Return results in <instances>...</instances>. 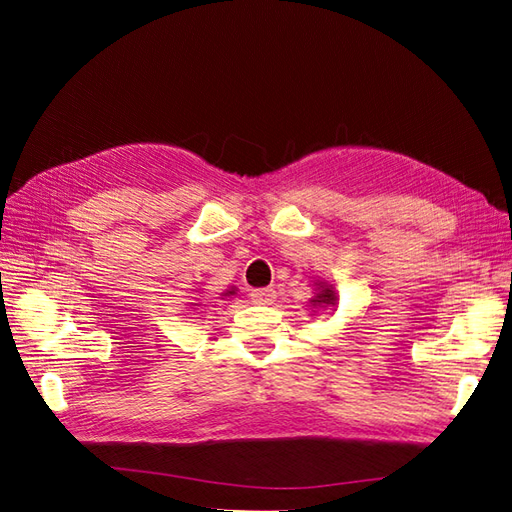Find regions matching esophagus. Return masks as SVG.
<instances>
[{"instance_id": "esophagus-1", "label": "esophagus", "mask_w": 512, "mask_h": 512, "mask_svg": "<svg viewBox=\"0 0 512 512\" xmlns=\"http://www.w3.org/2000/svg\"><path fill=\"white\" fill-rule=\"evenodd\" d=\"M275 290L273 288H258V290H252V303L256 305H271L275 301Z\"/></svg>"}]
</instances>
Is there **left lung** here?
<instances>
[{
  "label": "left lung",
  "instance_id": "8db88e82",
  "mask_svg": "<svg viewBox=\"0 0 512 512\" xmlns=\"http://www.w3.org/2000/svg\"><path fill=\"white\" fill-rule=\"evenodd\" d=\"M314 297L309 299L316 309H327V307H337V292L333 284L327 280H314Z\"/></svg>",
  "mask_w": 512,
  "mask_h": 512
}]
</instances>
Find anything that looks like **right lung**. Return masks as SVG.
<instances>
[{"label": "right lung", "mask_w": 512, "mask_h": 512, "mask_svg": "<svg viewBox=\"0 0 512 512\" xmlns=\"http://www.w3.org/2000/svg\"><path fill=\"white\" fill-rule=\"evenodd\" d=\"M230 294H235V288H230V290H226V292L222 294V297H230ZM192 301H194V303H190V305H192V307L196 309V305H198V299H196V297H192Z\"/></svg>", "instance_id": "1"}]
</instances>
